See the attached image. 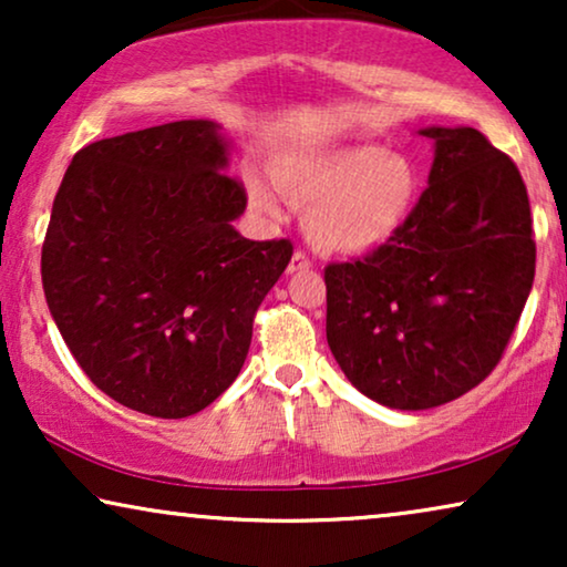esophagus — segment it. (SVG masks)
<instances>
[{
	"mask_svg": "<svg viewBox=\"0 0 567 567\" xmlns=\"http://www.w3.org/2000/svg\"><path fill=\"white\" fill-rule=\"evenodd\" d=\"M312 268V260L307 258V252H301V250H297L291 255V260H289V268H286V274H299V270H309Z\"/></svg>",
	"mask_w": 567,
	"mask_h": 567,
	"instance_id": "1",
	"label": "esophagus"
}]
</instances>
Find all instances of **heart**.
Listing matches in <instances>:
<instances>
[{
    "mask_svg": "<svg viewBox=\"0 0 567 567\" xmlns=\"http://www.w3.org/2000/svg\"><path fill=\"white\" fill-rule=\"evenodd\" d=\"M270 181L289 204L307 208L309 243L332 255H367L386 245L421 198L415 162L374 144L284 152L270 165ZM245 190L255 212L278 216L268 181L247 175Z\"/></svg>",
    "mask_w": 567,
    "mask_h": 567,
    "instance_id": "heart-1",
    "label": "heart"
}]
</instances>
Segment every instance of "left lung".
Returning a JSON list of instances; mask_svg holds the SVG:
<instances>
[{"instance_id": "left-lung-1", "label": "left lung", "mask_w": 567, "mask_h": 567, "mask_svg": "<svg viewBox=\"0 0 567 567\" xmlns=\"http://www.w3.org/2000/svg\"><path fill=\"white\" fill-rule=\"evenodd\" d=\"M429 188L398 237L324 268L328 346L355 390L429 410L477 386L534 284L526 185L477 128L431 126Z\"/></svg>"}]
</instances>
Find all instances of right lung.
Listing matches in <instances>:
<instances>
[{"mask_svg": "<svg viewBox=\"0 0 567 567\" xmlns=\"http://www.w3.org/2000/svg\"><path fill=\"white\" fill-rule=\"evenodd\" d=\"M229 142L193 118L74 154L53 198L41 274L51 317L90 382L154 417H188L235 382L289 239L252 243Z\"/></svg>", "mask_w": 567, "mask_h": 567, "instance_id": "right-lung-1", "label": "right lung"}]
</instances>
